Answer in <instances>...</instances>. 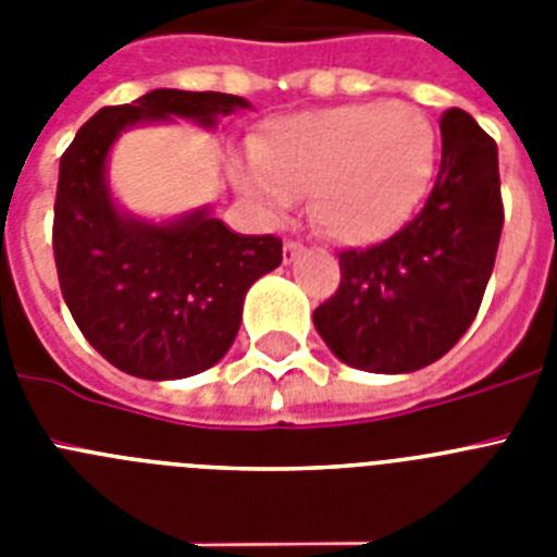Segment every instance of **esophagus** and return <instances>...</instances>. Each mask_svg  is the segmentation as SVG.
<instances>
[{
    "label": "esophagus",
    "instance_id": "34e87169",
    "mask_svg": "<svg viewBox=\"0 0 557 557\" xmlns=\"http://www.w3.org/2000/svg\"><path fill=\"white\" fill-rule=\"evenodd\" d=\"M301 253H304L301 243H295V239H287V243H284V264H293Z\"/></svg>",
    "mask_w": 557,
    "mask_h": 557
}]
</instances>
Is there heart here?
Listing matches in <instances>:
<instances>
[{
  "mask_svg": "<svg viewBox=\"0 0 557 557\" xmlns=\"http://www.w3.org/2000/svg\"><path fill=\"white\" fill-rule=\"evenodd\" d=\"M435 127L410 102H357L275 116L239 189L268 218L309 191V218L339 245H371L410 218L435 166Z\"/></svg>",
  "mask_w": 557,
  "mask_h": 557,
  "instance_id": "b5f03b06",
  "label": "heart"
}]
</instances>
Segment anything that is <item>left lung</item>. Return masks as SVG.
<instances>
[{"mask_svg":"<svg viewBox=\"0 0 557 557\" xmlns=\"http://www.w3.org/2000/svg\"><path fill=\"white\" fill-rule=\"evenodd\" d=\"M441 141L424 209L385 243L343 250L337 293L312 314L334 357L359 371L432 366L466 334L488 287L505 223L496 141L460 108L441 116Z\"/></svg>","mask_w":557,"mask_h":557,"instance_id":"left-lung-1","label":"left lung"}]
</instances>
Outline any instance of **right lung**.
Returning a JSON list of instances; mask_svg holds the SVG:
<instances>
[{
    "instance_id": "obj_1",
    "label": "right lung",
    "mask_w": 557,
    "mask_h": 557,
    "mask_svg": "<svg viewBox=\"0 0 557 557\" xmlns=\"http://www.w3.org/2000/svg\"><path fill=\"white\" fill-rule=\"evenodd\" d=\"M239 108L248 100L156 88L97 111L61 156L52 250L63 301L83 337L131 376L161 382L218 366L250 284L282 264V239L234 234L209 209L170 223L133 218L111 198L108 152L133 125L178 116L211 127Z\"/></svg>"
}]
</instances>
